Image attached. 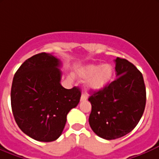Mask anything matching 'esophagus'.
Returning a JSON list of instances; mask_svg holds the SVG:
<instances>
[{"label":"esophagus","mask_w":159,"mask_h":159,"mask_svg":"<svg viewBox=\"0 0 159 159\" xmlns=\"http://www.w3.org/2000/svg\"><path fill=\"white\" fill-rule=\"evenodd\" d=\"M87 100V95L84 94H82L81 96V102H85Z\"/></svg>","instance_id":"obj_1"}]
</instances>
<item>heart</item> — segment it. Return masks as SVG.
I'll return each mask as SVG.
<instances>
[{
  "label": "heart",
  "mask_w": 159,
  "mask_h": 159,
  "mask_svg": "<svg viewBox=\"0 0 159 159\" xmlns=\"http://www.w3.org/2000/svg\"><path fill=\"white\" fill-rule=\"evenodd\" d=\"M78 78L85 81L89 91H97L105 89L111 84L115 75V68L111 64H89L76 70ZM70 79V78H69Z\"/></svg>",
  "instance_id": "obj_1"
}]
</instances>
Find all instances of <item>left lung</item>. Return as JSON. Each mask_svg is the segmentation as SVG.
I'll use <instances>...</instances> for the list:
<instances>
[{"label": "left lung", "instance_id": "1", "mask_svg": "<svg viewBox=\"0 0 159 159\" xmlns=\"http://www.w3.org/2000/svg\"><path fill=\"white\" fill-rule=\"evenodd\" d=\"M116 79L105 89L94 91L89 125L99 137L112 140L125 135L140 121L146 103L142 74L126 59L115 60Z\"/></svg>", "mask_w": 159, "mask_h": 159}]
</instances>
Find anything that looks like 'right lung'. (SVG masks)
Wrapping results in <instances>:
<instances>
[{"mask_svg": "<svg viewBox=\"0 0 159 159\" xmlns=\"http://www.w3.org/2000/svg\"><path fill=\"white\" fill-rule=\"evenodd\" d=\"M61 61L40 53L25 61L13 79L11 108L16 123L25 134L39 142L58 139L70 109L78 105L80 89L61 84Z\"/></svg>", "mask_w": 159, "mask_h": 159, "instance_id": "right-lung-1", "label": "right lung"}]
</instances>
